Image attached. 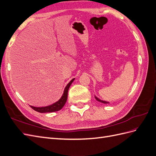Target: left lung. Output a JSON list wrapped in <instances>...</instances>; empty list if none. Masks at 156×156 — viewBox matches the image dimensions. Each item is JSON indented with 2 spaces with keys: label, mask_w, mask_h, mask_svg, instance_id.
<instances>
[{
  "label": "left lung",
  "mask_w": 156,
  "mask_h": 156,
  "mask_svg": "<svg viewBox=\"0 0 156 156\" xmlns=\"http://www.w3.org/2000/svg\"><path fill=\"white\" fill-rule=\"evenodd\" d=\"M95 98H96V100L97 101H100V102H101V103H109L107 102V101H103V100H100V99L98 98H97V97H96V96H95Z\"/></svg>",
  "instance_id": "left-lung-1"
}]
</instances>
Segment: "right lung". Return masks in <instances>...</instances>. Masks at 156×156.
<instances>
[{
    "instance_id": "right-lung-1",
    "label": "right lung",
    "mask_w": 156,
    "mask_h": 156,
    "mask_svg": "<svg viewBox=\"0 0 156 156\" xmlns=\"http://www.w3.org/2000/svg\"><path fill=\"white\" fill-rule=\"evenodd\" d=\"M72 82H73V81L72 80V81H71L67 84V86L65 87L62 96L60 98V99L58 101H56V103H53V104H52L49 106L41 107H36L30 106L31 108H33L34 111H36L37 112H41V113L42 112H55V111H58L60 110L61 108L64 107L66 102V101H67L68 90L71 85V84L72 83Z\"/></svg>"
}]
</instances>
